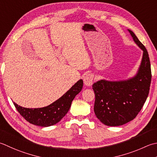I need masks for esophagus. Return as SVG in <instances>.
<instances>
[{
    "label": "esophagus",
    "mask_w": 157,
    "mask_h": 157,
    "mask_svg": "<svg viewBox=\"0 0 157 157\" xmlns=\"http://www.w3.org/2000/svg\"><path fill=\"white\" fill-rule=\"evenodd\" d=\"M93 80H94V75L93 74H91V73L87 74L84 78V84L86 86H91L93 84Z\"/></svg>",
    "instance_id": "34e87169"
}]
</instances>
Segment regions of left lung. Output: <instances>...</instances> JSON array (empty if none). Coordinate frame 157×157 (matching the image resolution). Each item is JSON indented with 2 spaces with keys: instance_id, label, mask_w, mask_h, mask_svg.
Here are the masks:
<instances>
[{
  "instance_id": "1",
  "label": "left lung",
  "mask_w": 157,
  "mask_h": 157,
  "mask_svg": "<svg viewBox=\"0 0 157 157\" xmlns=\"http://www.w3.org/2000/svg\"><path fill=\"white\" fill-rule=\"evenodd\" d=\"M128 30L144 52L137 75L124 81L101 79L93 85L95 94V115L102 123L112 127L124 124L136 117L146 102L151 83V67L148 52L133 32Z\"/></svg>"
}]
</instances>
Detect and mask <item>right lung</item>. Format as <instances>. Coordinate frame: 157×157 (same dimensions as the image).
<instances>
[{"mask_svg": "<svg viewBox=\"0 0 157 157\" xmlns=\"http://www.w3.org/2000/svg\"><path fill=\"white\" fill-rule=\"evenodd\" d=\"M83 80H79L53 103L41 108H26L13 102L15 108L22 117L30 123L46 127L58 123L68 112L72 101L82 90Z\"/></svg>", "mask_w": 157, "mask_h": 157, "instance_id": "add662e5", "label": "right lung"}]
</instances>
